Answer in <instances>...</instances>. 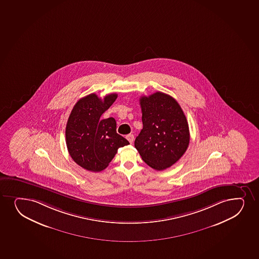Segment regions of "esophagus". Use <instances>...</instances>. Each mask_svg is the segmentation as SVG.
<instances>
[{"instance_id":"1","label":"esophagus","mask_w":259,"mask_h":259,"mask_svg":"<svg viewBox=\"0 0 259 259\" xmlns=\"http://www.w3.org/2000/svg\"><path fill=\"white\" fill-rule=\"evenodd\" d=\"M126 138H127V140L130 142V143H133V141H134V136L132 134H128L126 136Z\"/></svg>"}]
</instances>
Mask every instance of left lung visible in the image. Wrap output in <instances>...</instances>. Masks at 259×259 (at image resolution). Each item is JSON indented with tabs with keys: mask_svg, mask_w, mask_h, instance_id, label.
Here are the masks:
<instances>
[{
	"mask_svg": "<svg viewBox=\"0 0 259 259\" xmlns=\"http://www.w3.org/2000/svg\"><path fill=\"white\" fill-rule=\"evenodd\" d=\"M140 105L143 128L135 147L152 168L166 169L188 149L190 134L187 117L178 102L161 92L143 96Z\"/></svg>",
	"mask_w": 259,
	"mask_h": 259,
	"instance_id": "left-lung-1",
	"label": "left lung"
}]
</instances>
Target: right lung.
Listing matches in <instances>:
<instances>
[{
  "label": "right lung",
  "mask_w": 259,
  "mask_h": 259,
  "mask_svg": "<svg viewBox=\"0 0 259 259\" xmlns=\"http://www.w3.org/2000/svg\"><path fill=\"white\" fill-rule=\"evenodd\" d=\"M117 98L111 93L101 99L92 93L76 103L66 128V146L72 160L84 169L100 172L105 169L117 149L130 144L116 133L113 117L101 119Z\"/></svg>",
  "instance_id": "1"
}]
</instances>
